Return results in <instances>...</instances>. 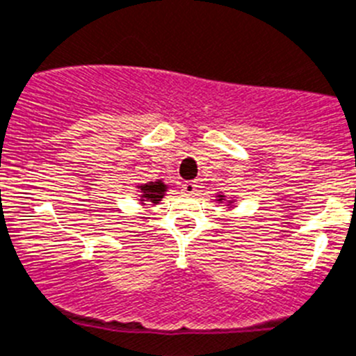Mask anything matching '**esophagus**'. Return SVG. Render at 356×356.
Wrapping results in <instances>:
<instances>
[{
    "label": "esophagus",
    "mask_w": 356,
    "mask_h": 356,
    "mask_svg": "<svg viewBox=\"0 0 356 356\" xmlns=\"http://www.w3.org/2000/svg\"><path fill=\"white\" fill-rule=\"evenodd\" d=\"M197 188H198V182L197 181H186V182H182V191H184V193H188V195H193L195 191H197Z\"/></svg>",
    "instance_id": "esophagus-1"
}]
</instances>
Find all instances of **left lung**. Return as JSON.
<instances>
[{
	"instance_id": "left-lung-1",
	"label": "left lung",
	"mask_w": 356,
	"mask_h": 356,
	"mask_svg": "<svg viewBox=\"0 0 356 356\" xmlns=\"http://www.w3.org/2000/svg\"><path fill=\"white\" fill-rule=\"evenodd\" d=\"M218 200H220V202H223V200H225V195H218ZM230 204H232V202L229 200V206H230Z\"/></svg>"
}]
</instances>
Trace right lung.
<instances>
[{"label": "right lung", "mask_w": 356, "mask_h": 356, "mask_svg": "<svg viewBox=\"0 0 356 356\" xmlns=\"http://www.w3.org/2000/svg\"><path fill=\"white\" fill-rule=\"evenodd\" d=\"M140 190V202L142 204H159L161 198L165 197L166 191V184L163 181H156V182H147V184L138 186Z\"/></svg>", "instance_id": "obj_1"}]
</instances>
